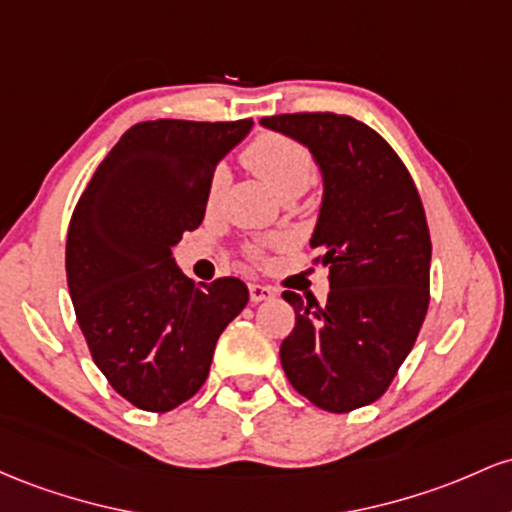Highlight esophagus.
<instances>
[{
	"mask_svg": "<svg viewBox=\"0 0 512 512\" xmlns=\"http://www.w3.org/2000/svg\"><path fill=\"white\" fill-rule=\"evenodd\" d=\"M273 295H275V287H271V285H258V283H251V285H249V297H251V302L271 300Z\"/></svg>",
	"mask_w": 512,
	"mask_h": 512,
	"instance_id": "34e87169",
	"label": "esophagus"
}]
</instances>
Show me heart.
I'll list each match as a JSON object with an SVG mask.
<instances>
[{
  "mask_svg": "<svg viewBox=\"0 0 512 512\" xmlns=\"http://www.w3.org/2000/svg\"><path fill=\"white\" fill-rule=\"evenodd\" d=\"M241 162L285 200L302 195L317 176V162H314V154L309 152V147L302 145L295 137L283 135V132H261V135H256L241 152ZM227 181L229 176L222 166L212 171L208 191H205V208L210 212L220 205ZM285 241V237L251 241V244L244 246V254L254 258V261H263L268 249L283 246Z\"/></svg>",
  "mask_w": 512,
  "mask_h": 512,
  "instance_id": "1",
  "label": "heart"
}]
</instances>
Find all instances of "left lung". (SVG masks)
<instances>
[{
  "instance_id": "1",
  "label": "left lung",
  "mask_w": 512,
  "mask_h": 512,
  "mask_svg": "<svg viewBox=\"0 0 512 512\" xmlns=\"http://www.w3.org/2000/svg\"><path fill=\"white\" fill-rule=\"evenodd\" d=\"M309 147L324 171L312 249L329 266L326 307L295 292V329L280 346L292 387L314 406L348 413L387 392L430 302V232L421 195L392 145L338 113L261 120Z\"/></svg>"
}]
</instances>
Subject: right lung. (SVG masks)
<instances>
[{"label": "right lung", "instance_id": "obj_1", "mask_svg": "<svg viewBox=\"0 0 512 512\" xmlns=\"http://www.w3.org/2000/svg\"><path fill=\"white\" fill-rule=\"evenodd\" d=\"M254 120H147L96 166L67 229V285L91 358L142 411L203 387L220 333L249 302L239 278L195 285L171 249L205 217L217 162Z\"/></svg>", "mask_w": 512, "mask_h": 512}]
</instances>
